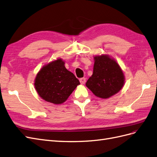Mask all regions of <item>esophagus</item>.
Instances as JSON below:
<instances>
[{
  "instance_id": "34e87169",
  "label": "esophagus",
  "mask_w": 157,
  "mask_h": 157,
  "mask_svg": "<svg viewBox=\"0 0 157 157\" xmlns=\"http://www.w3.org/2000/svg\"><path fill=\"white\" fill-rule=\"evenodd\" d=\"M79 82L82 84H84L86 82V79L85 78H80L79 79Z\"/></svg>"
}]
</instances>
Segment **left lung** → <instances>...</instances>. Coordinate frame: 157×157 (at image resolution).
Masks as SVG:
<instances>
[{"label":"left lung","instance_id":"1","mask_svg":"<svg viewBox=\"0 0 157 157\" xmlns=\"http://www.w3.org/2000/svg\"><path fill=\"white\" fill-rule=\"evenodd\" d=\"M93 74L86 85L98 98L107 99L122 89L124 76L119 64L108 55L94 57Z\"/></svg>","mask_w":157,"mask_h":157}]
</instances>
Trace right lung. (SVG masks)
<instances>
[{
  "label": "right lung",
  "mask_w": 157,
  "mask_h": 157,
  "mask_svg": "<svg viewBox=\"0 0 157 157\" xmlns=\"http://www.w3.org/2000/svg\"><path fill=\"white\" fill-rule=\"evenodd\" d=\"M61 58L44 66L35 78L37 93L45 101L54 104L66 101L79 84V80L68 71Z\"/></svg>",
  "instance_id": "right-lung-1"
}]
</instances>
